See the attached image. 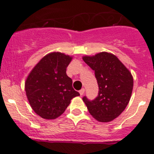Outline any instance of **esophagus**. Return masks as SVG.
I'll return each instance as SVG.
<instances>
[{
    "label": "esophagus",
    "instance_id": "obj_1",
    "mask_svg": "<svg viewBox=\"0 0 154 154\" xmlns=\"http://www.w3.org/2000/svg\"><path fill=\"white\" fill-rule=\"evenodd\" d=\"M84 92H85V89H82L81 90H79V94H80V96H82L84 94Z\"/></svg>",
    "mask_w": 154,
    "mask_h": 154
}]
</instances>
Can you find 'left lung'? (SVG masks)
Returning a JSON list of instances; mask_svg holds the SVG:
<instances>
[{
	"mask_svg": "<svg viewBox=\"0 0 154 154\" xmlns=\"http://www.w3.org/2000/svg\"><path fill=\"white\" fill-rule=\"evenodd\" d=\"M84 62L95 71L99 85L98 96L82 100L89 113L99 122H109L118 117L130 102L133 87V79L116 55L108 52L98 53L93 56H83Z\"/></svg>",
	"mask_w": 154,
	"mask_h": 154,
	"instance_id": "1",
	"label": "left lung"
}]
</instances>
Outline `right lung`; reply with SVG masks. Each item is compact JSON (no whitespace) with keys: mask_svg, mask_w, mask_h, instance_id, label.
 Instances as JSON below:
<instances>
[{"mask_svg":"<svg viewBox=\"0 0 154 154\" xmlns=\"http://www.w3.org/2000/svg\"><path fill=\"white\" fill-rule=\"evenodd\" d=\"M72 57L61 52L46 55L35 65L25 82V92L35 113L45 119L60 116L72 99L79 96L72 88L66 68Z\"/></svg>","mask_w":154,"mask_h":154,"instance_id":"1","label":"right lung"}]
</instances>
